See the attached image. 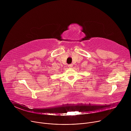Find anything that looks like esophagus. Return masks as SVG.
Masks as SVG:
<instances>
[{"instance_id":"esophagus-1","label":"esophagus","mask_w":131,"mask_h":131,"mask_svg":"<svg viewBox=\"0 0 131 131\" xmlns=\"http://www.w3.org/2000/svg\"><path fill=\"white\" fill-rule=\"evenodd\" d=\"M68 67L69 68H72V64H69V65H68Z\"/></svg>"}]
</instances>
